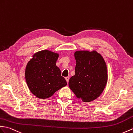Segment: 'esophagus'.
I'll return each instance as SVG.
<instances>
[{
	"instance_id": "obj_1",
	"label": "esophagus",
	"mask_w": 133,
	"mask_h": 133,
	"mask_svg": "<svg viewBox=\"0 0 133 133\" xmlns=\"http://www.w3.org/2000/svg\"><path fill=\"white\" fill-rule=\"evenodd\" d=\"M69 79H70V78L69 76H67V77H66L65 78V79H66V82H67V84L68 83H69Z\"/></svg>"
}]
</instances>
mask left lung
Wrapping results in <instances>:
<instances>
[{"label": "left lung", "instance_id": "obj_1", "mask_svg": "<svg viewBox=\"0 0 133 133\" xmlns=\"http://www.w3.org/2000/svg\"><path fill=\"white\" fill-rule=\"evenodd\" d=\"M74 57L75 74L69 80V87L83 102L93 101L101 94L107 84L105 62L96 51H77Z\"/></svg>", "mask_w": 133, "mask_h": 133}]
</instances>
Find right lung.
Wrapping results in <instances>:
<instances>
[{"instance_id":"right-lung-1","label":"right lung","mask_w":133,"mask_h":133,"mask_svg":"<svg viewBox=\"0 0 133 133\" xmlns=\"http://www.w3.org/2000/svg\"><path fill=\"white\" fill-rule=\"evenodd\" d=\"M59 54L48 50L33 55L26 66L25 77L29 90L36 97L47 98L67 85L56 62Z\"/></svg>"}]
</instances>
